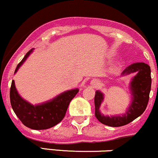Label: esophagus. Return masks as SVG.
I'll list each match as a JSON object with an SVG mask.
<instances>
[{
    "label": "esophagus",
    "mask_w": 158,
    "mask_h": 158,
    "mask_svg": "<svg viewBox=\"0 0 158 158\" xmlns=\"http://www.w3.org/2000/svg\"><path fill=\"white\" fill-rule=\"evenodd\" d=\"M95 85H96V84H95Z\"/></svg>",
    "instance_id": "34e87169"
}]
</instances>
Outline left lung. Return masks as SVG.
<instances>
[{"label": "left lung", "mask_w": 158, "mask_h": 158, "mask_svg": "<svg viewBox=\"0 0 158 158\" xmlns=\"http://www.w3.org/2000/svg\"><path fill=\"white\" fill-rule=\"evenodd\" d=\"M136 73V76L130 83L132 102L126 114L123 116H104L99 111V107L104 99V95L101 91H96L94 97L95 116L102 124L111 127H119L128 124L139 117L147 107L149 94L151 90L152 78L151 69L147 64L143 62L134 63L127 67L123 72V75Z\"/></svg>", "instance_id": "1"}]
</instances>
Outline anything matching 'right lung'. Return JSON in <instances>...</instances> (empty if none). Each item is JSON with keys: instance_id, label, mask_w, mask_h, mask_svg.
<instances>
[{"instance_id": "1", "label": "right lung", "mask_w": 158, "mask_h": 158, "mask_svg": "<svg viewBox=\"0 0 158 158\" xmlns=\"http://www.w3.org/2000/svg\"><path fill=\"white\" fill-rule=\"evenodd\" d=\"M30 50L16 67L15 73L32 52ZM79 92L73 89L63 92L52 100L33 106L23 99L15 88L12 80L10 88V102L12 109L25 126L34 130L48 129L55 126L62 120L68 110L70 101Z\"/></svg>"}]
</instances>
